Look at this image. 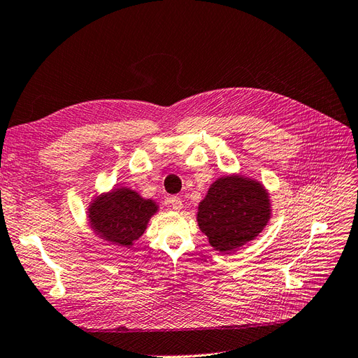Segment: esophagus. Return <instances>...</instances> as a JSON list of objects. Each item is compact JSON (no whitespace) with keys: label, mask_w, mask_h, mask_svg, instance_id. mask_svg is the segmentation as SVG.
Segmentation results:
<instances>
[{"label":"esophagus","mask_w":358,"mask_h":358,"mask_svg":"<svg viewBox=\"0 0 358 358\" xmlns=\"http://www.w3.org/2000/svg\"><path fill=\"white\" fill-rule=\"evenodd\" d=\"M169 203H171V206L174 210H181V206H182V202H181V199L178 198V196H171L169 198Z\"/></svg>","instance_id":"obj_1"}]
</instances>
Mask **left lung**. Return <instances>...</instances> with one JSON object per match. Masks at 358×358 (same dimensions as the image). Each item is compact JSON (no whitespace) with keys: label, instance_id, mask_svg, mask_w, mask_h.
Instances as JSON below:
<instances>
[{"label":"left lung","instance_id":"8db88e82","mask_svg":"<svg viewBox=\"0 0 358 358\" xmlns=\"http://www.w3.org/2000/svg\"><path fill=\"white\" fill-rule=\"evenodd\" d=\"M269 217L268 192L262 184L229 176L218 178L199 203L198 224L210 244L227 255L255 239Z\"/></svg>","mask_w":358,"mask_h":358}]
</instances>
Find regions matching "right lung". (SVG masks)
I'll return each mask as SVG.
<instances>
[{"mask_svg":"<svg viewBox=\"0 0 358 358\" xmlns=\"http://www.w3.org/2000/svg\"><path fill=\"white\" fill-rule=\"evenodd\" d=\"M157 205L126 187L102 194L92 203L89 222L96 234L120 247H131L140 238Z\"/></svg>","mask_w":358,"mask_h":358,"instance_id":"obj_1","label":"right lung"}]
</instances>
